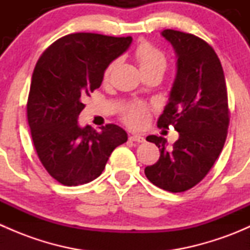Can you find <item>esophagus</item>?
Listing matches in <instances>:
<instances>
[{
    "label": "esophagus",
    "mask_w": 250,
    "mask_h": 250,
    "mask_svg": "<svg viewBox=\"0 0 250 250\" xmlns=\"http://www.w3.org/2000/svg\"><path fill=\"white\" fill-rule=\"evenodd\" d=\"M129 139L132 141H135V143H144V141H145L144 137H141L139 134H132L129 137Z\"/></svg>",
    "instance_id": "esophagus-1"
}]
</instances>
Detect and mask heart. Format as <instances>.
Here are the masks:
<instances>
[{
  "mask_svg": "<svg viewBox=\"0 0 250 250\" xmlns=\"http://www.w3.org/2000/svg\"><path fill=\"white\" fill-rule=\"evenodd\" d=\"M134 57L138 64H139L141 72H146L156 69L165 70L166 62H167L166 55L163 54L162 50H160L157 47L148 43V42H141L140 44H138V47L135 48ZM117 65L118 60H113V62H111L107 65L104 71L105 82L110 80L111 74H112ZM147 112L148 110L145 105L140 104V103H134V104L129 105L125 110L122 115V120L129 127L139 128L141 125H145V122L147 121Z\"/></svg>",
  "mask_w": 250,
  "mask_h": 250,
  "instance_id": "obj_1",
  "label": "heart"
}]
</instances>
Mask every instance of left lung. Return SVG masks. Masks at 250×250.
<instances>
[{
    "label": "left lung",
    "mask_w": 250,
    "mask_h": 250,
    "mask_svg": "<svg viewBox=\"0 0 250 250\" xmlns=\"http://www.w3.org/2000/svg\"><path fill=\"white\" fill-rule=\"evenodd\" d=\"M162 36L175 49L178 70L157 125H173L179 139L168 150L163 137L146 138L161 156L145 168V175L157 188L184 192L208 174L223 150L230 123L228 90L220 60L206 41L170 29Z\"/></svg>",
    "instance_id": "obj_1"
}]
</instances>
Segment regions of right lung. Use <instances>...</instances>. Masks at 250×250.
<instances>
[{"mask_svg": "<svg viewBox=\"0 0 250 250\" xmlns=\"http://www.w3.org/2000/svg\"><path fill=\"white\" fill-rule=\"evenodd\" d=\"M132 43V37L90 32L57 40L40 57L30 85L27 122L40 161L52 178L65 186L97 179L112 151L128 139L116 125L102 132L81 128L84 99L100 87L104 71Z\"/></svg>", "mask_w": 250, "mask_h": 250, "instance_id": "right-lung-1", "label": "right lung"}]
</instances>
